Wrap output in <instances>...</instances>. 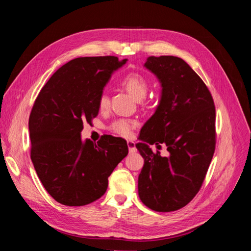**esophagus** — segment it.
Masks as SVG:
<instances>
[{"instance_id":"esophagus-1","label":"esophagus","mask_w":251,"mask_h":251,"mask_svg":"<svg viewBox=\"0 0 251 251\" xmlns=\"http://www.w3.org/2000/svg\"><path fill=\"white\" fill-rule=\"evenodd\" d=\"M126 144H127V148H128V151H130L131 154H133V153H135L136 151V147H135V142L134 141H131V140H127L126 141Z\"/></svg>"}]
</instances>
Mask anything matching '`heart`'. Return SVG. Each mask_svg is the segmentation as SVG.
<instances>
[{
	"mask_svg": "<svg viewBox=\"0 0 251 251\" xmlns=\"http://www.w3.org/2000/svg\"><path fill=\"white\" fill-rule=\"evenodd\" d=\"M123 87L130 93L136 100H142L147 96L149 91V82L143 77L142 75L138 73H130L121 81ZM110 100L109 97L105 93L100 94L98 98V108L103 111L109 108ZM137 126V121L134 119H126V118H119L114 120L110 125L109 130L116 134L120 137L127 138L132 135L134 128Z\"/></svg>",
	"mask_w": 251,
	"mask_h": 251,
	"instance_id": "b5f03b06",
	"label": "heart"
}]
</instances>
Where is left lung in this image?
Returning a JSON list of instances; mask_svg holds the SVG:
<instances>
[{
  "label": "left lung",
  "mask_w": 251,
  "mask_h": 251,
  "mask_svg": "<svg viewBox=\"0 0 251 251\" xmlns=\"http://www.w3.org/2000/svg\"><path fill=\"white\" fill-rule=\"evenodd\" d=\"M144 67L161 83L154 115L140 131L136 144L144 159L138 177L142 203L155 211L184 207L198 194L216 149V109L204 81L183 59L150 56ZM149 144H164L170 153H153Z\"/></svg>",
  "instance_id": "left-lung-1"
}]
</instances>
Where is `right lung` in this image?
I'll list each match as a JSON object with an SVG mask.
<instances>
[{"mask_svg":"<svg viewBox=\"0 0 251 251\" xmlns=\"http://www.w3.org/2000/svg\"><path fill=\"white\" fill-rule=\"evenodd\" d=\"M126 60L74 58L36 97L29 116L30 157L45 189L60 204L82 206L100 199L110 175L128 153L126 141L111 135L97 143L80 138L83 124L98 115V98L112 73Z\"/></svg>","mask_w":251,"mask_h":251,"instance_id":"right-lung-1","label":"right lung"}]
</instances>
